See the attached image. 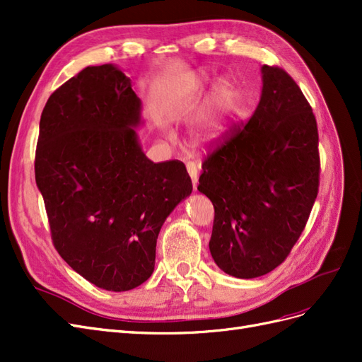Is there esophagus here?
Here are the masks:
<instances>
[{
  "label": "esophagus",
  "mask_w": 362,
  "mask_h": 362,
  "mask_svg": "<svg viewBox=\"0 0 362 362\" xmlns=\"http://www.w3.org/2000/svg\"><path fill=\"white\" fill-rule=\"evenodd\" d=\"M187 170H189V175H190V178H192V184H193V189L196 190V187H198V178H199V175H198V172H199V164H196V163H187Z\"/></svg>",
  "instance_id": "esophagus-1"
}]
</instances>
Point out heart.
Returning <instances> with one entry per match:
<instances>
[{
	"label": "heart",
	"mask_w": 362,
	"mask_h": 362,
	"mask_svg": "<svg viewBox=\"0 0 362 362\" xmlns=\"http://www.w3.org/2000/svg\"><path fill=\"white\" fill-rule=\"evenodd\" d=\"M210 76L202 72L198 86L204 87ZM238 84L231 76H222L213 86L205 104L192 120V134L196 141L205 145L216 144L228 133L231 120L238 108Z\"/></svg>",
	"instance_id": "b5f03b06"
}]
</instances>
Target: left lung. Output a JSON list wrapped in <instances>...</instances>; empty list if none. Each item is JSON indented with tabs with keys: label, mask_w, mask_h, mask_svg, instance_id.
Masks as SVG:
<instances>
[{
	"label": "left lung",
	"mask_w": 362,
	"mask_h": 362,
	"mask_svg": "<svg viewBox=\"0 0 362 362\" xmlns=\"http://www.w3.org/2000/svg\"><path fill=\"white\" fill-rule=\"evenodd\" d=\"M249 122L202 164L198 190L213 202L210 252L240 279L276 269L308 221L319 192V134L308 101L281 68L261 66Z\"/></svg>",
	"instance_id": "8db88e82"
}]
</instances>
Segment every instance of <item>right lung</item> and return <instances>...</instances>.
Listing matches in <instances>:
<instances>
[{"label": "right lung", "instance_id": "right-lung-1", "mask_svg": "<svg viewBox=\"0 0 362 362\" xmlns=\"http://www.w3.org/2000/svg\"><path fill=\"white\" fill-rule=\"evenodd\" d=\"M141 101L116 64L87 66L40 116L36 184L60 257L96 287L128 291L154 272L160 229L193 185L184 163H154L137 136Z\"/></svg>", "mask_w": 362, "mask_h": 362}]
</instances>
